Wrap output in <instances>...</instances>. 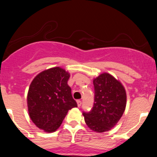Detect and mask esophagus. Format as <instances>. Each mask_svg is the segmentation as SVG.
Returning a JSON list of instances; mask_svg holds the SVG:
<instances>
[{"instance_id": "obj_1", "label": "esophagus", "mask_w": 157, "mask_h": 157, "mask_svg": "<svg viewBox=\"0 0 157 157\" xmlns=\"http://www.w3.org/2000/svg\"><path fill=\"white\" fill-rule=\"evenodd\" d=\"M77 106H78V107H80L81 104H82V102H81L80 100H77Z\"/></svg>"}]
</instances>
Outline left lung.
Wrapping results in <instances>:
<instances>
[{
    "label": "left lung",
    "instance_id": "1",
    "mask_svg": "<svg viewBox=\"0 0 157 157\" xmlns=\"http://www.w3.org/2000/svg\"><path fill=\"white\" fill-rule=\"evenodd\" d=\"M94 102L89 112H83L85 122L91 130L102 133L111 130L122 117L126 106V92L122 84L109 73L93 80Z\"/></svg>",
    "mask_w": 157,
    "mask_h": 157
}]
</instances>
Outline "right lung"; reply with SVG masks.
I'll return each mask as SVG.
<instances>
[{
  "label": "right lung",
  "instance_id": "add662e5",
  "mask_svg": "<svg viewBox=\"0 0 157 157\" xmlns=\"http://www.w3.org/2000/svg\"><path fill=\"white\" fill-rule=\"evenodd\" d=\"M69 77L63 68L54 67L38 74L30 84L27 94L29 115L45 132L55 131L68 110L77 107L67 83Z\"/></svg>",
  "mask_w": 157,
  "mask_h": 157
}]
</instances>
